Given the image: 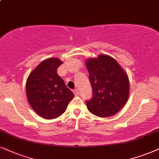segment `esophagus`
<instances>
[{"mask_svg":"<svg viewBox=\"0 0 159 159\" xmlns=\"http://www.w3.org/2000/svg\"><path fill=\"white\" fill-rule=\"evenodd\" d=\"M73 91H74V93L75 96H77L78 94H79V91H78L77 89H74Z\"/></svg>","mask_w":159,"mask_h":159,"instance_id":"1","label":"esophagus"}]
</instances>
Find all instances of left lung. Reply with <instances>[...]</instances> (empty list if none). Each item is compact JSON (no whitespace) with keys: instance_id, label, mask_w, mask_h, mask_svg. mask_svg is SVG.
I'll list each match as a JSON object with an SVG mask.
<instances>
[{"instance_id":"obj_1","label":"left lung","mask_w":159,"mask_h":159,"mask_svg":"<svg viewBox=\"0 0 159 159\" xmlns=\"http://www.w3.org/2000/svg\"><path fill=\"white\" fill-rule=\"evenodd\" d=\"M92 87V98L85 101L89 111L99 117L112 116L127 102L129 80L111 57L101 54L86 60Z\"/></svg>"}]
</instances>
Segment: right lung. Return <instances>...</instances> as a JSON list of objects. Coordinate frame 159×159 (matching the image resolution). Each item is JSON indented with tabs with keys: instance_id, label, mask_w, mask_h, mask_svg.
I'll return each instance as SVG.
<instances>
[{
	"instance_id": "obj_1",
	"label": "right lung",
	"mask_w": 159,
	"mask_h": 159,
	"mask_svg": "<svg viewBox=\"0 0 159 159\" xmlns=\"http://www.w3.org/2000/svg\"><path fill=\"white\" fill-rule=\"evenodd\" d=\"M62 62L50 58L39 64L26 81V96L31 107L46 119H56L66 111L74 97L57 74Z\"/></svg>"
}]
</instances>
